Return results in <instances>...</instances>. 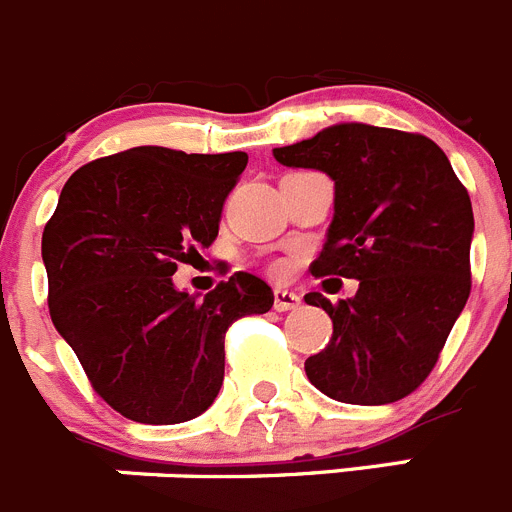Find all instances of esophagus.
Listing matches in <instances>:
<instances>
[{"label": "esophagus", "instance_id": "34e87169", "mask_svg": "<svg viewBox=\"0 0 512 512\" xmlns=\"http://www.w3.org/2000/svg\"><path fill=\"white\" fill-rule=\"evenodd\" d=\"M299 304H302V299H299V294L289 292V289H274V309L276 312H292V309H297Z\"/></svg>", "mask_w": 512, "mask_h": 512}]
</instances>
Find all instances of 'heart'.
Instances as JSON below:
<instances>
[{
	"label": "heart",
	"mask_w": 512,
	"mask_h": 512,
	"mask_svg": "<svg viewBox=\"0 0 512 512\" xmlns=\"http://www.w3.org/2000/svg\"><path fill=\"white\" fill-rule=\"evenodd\" d=\"M271 271H274V274H284V264H274L271 266Z\"/></svg>",
	"instance_id": "obj_1"
}]
</instances>
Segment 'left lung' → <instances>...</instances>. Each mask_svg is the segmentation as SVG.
<instances>
[{"label": "left lung", "instance_id": "left-lung-1", "mask_svg": "<svg viewBox=\"0 0 512 512\" xmlns=\"http://www.w3.org/2000/svg\"><path fill=\"white\" fill-rule=\"evenodd\" d=\"M274 157L332 177L335 218L312 274L360 281L337 304L320 292L304 297L332 320L327 348L304 363L307 378L342 403L409 396L470 297L467 187L429 137L383 126L335 124Z\"/></svg>", "mask_w": 512, "mask_h": 512}]
</instances>
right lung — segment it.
<instances>
[{"mask_svg": "<svg viewBox=\"0 0 512 512\" xmlns=\"http://www.w3.org/2000/svg\"><path fill=\"white\" fill-rule=\"evenodd\" d=\"M246 152L134 147L83 164L42 233L55 330L93 391L139 424L203 414L223 386L225 332L264 314L274 292L238 271L203 299L172 274L218 236Z\"/></svg>", "mask_w": 512, "mask_h": 512, "instance_id": "right-lung-1", "label": "right lung"}]
</instances>
